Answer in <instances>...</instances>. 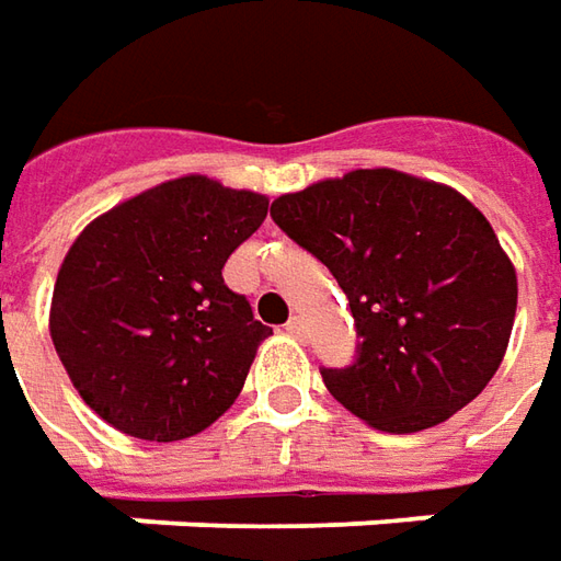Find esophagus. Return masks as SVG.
<instances>
[{"label":"esophagus","mask_w":561,"mask_h":561,"mask_svg":"<svg viewBox=\"0 0 561 561\" xmlns=\"http://www.w3.org/2000/svg\"><path fill=\"white\" fill-rule=\"evenodd\" d=\"M287 334H293L296 340H302V336H306V321H302L299 314H293L290 321H287Z\"/></svg>","instance_id":"obj_1"}]
</instances>
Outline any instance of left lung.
<instances>
[{
	"label": "left lung",
	"mask_w": 561,
	"mask_h": 561,
	"mask_svg": "<svg viewBox=\"0 0 561 561\" xmlns=\"http://www.w3.org/2000/svg\"><path fill=\"white\" fill-rule=\"evenodd\" d=\"M271 218L331 268L350 299L358 356L321 377L356 419L387 434L427 431L496 375L518 277L459 190L358 168L277 196Z\"/></svg>",
	"instance_id": "8db88e82"
}]
</instances>
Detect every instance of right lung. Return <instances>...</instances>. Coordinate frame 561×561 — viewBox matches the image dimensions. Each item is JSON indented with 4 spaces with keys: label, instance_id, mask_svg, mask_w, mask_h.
Returning a JSON list of instances; mask_svg holds the SVG:
<instances>
[{
    "label": "right lung",
    "instance_id": "add662e5",
    "mask_svg": "<svg viewBox=\"0 0 561 561\" xmlns=\"http://www.w3.org/2000/svg\"><path fill=\"white\" fill-rule=\"evenodd\" d=\"M265 215L268 196L186 174L80 230L55 277L49 334L99 419L171 443L233 405L271 328L221 268Z\"/></svg>",
    "mask_w": 561,
    "mask_h": 561
}]
</instances>
